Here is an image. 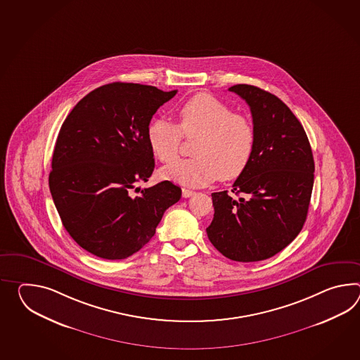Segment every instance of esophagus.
<instances>
[{
	"label": "esophagus",
	"mask_w": 360,
	"mask_h": 360,
	"mask_svg": "<svg viewBox=\"0 0 360 360\" xmlns=\"http://www.w3.org/2000/svg\"><path fill=\"white\" fill-rule=\"evenodd\" d=\"M192 195H195V191H192V190H187V188H184V190H182V196H184V199L191 198Z\"/></svg>",
	"instance_id": "esophagus-1"
}]
</instances>
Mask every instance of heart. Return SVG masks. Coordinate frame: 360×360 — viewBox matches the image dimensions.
<instances>
[{
	"label": "heart",
	"mask_w": 360,
	"mask_h": 360,
	"mask_svg": "<svg viewBox=\"0 0 360 360\" xmlns=\"http://www.w3.org/2000/svg\"><path fill=\"white\" fill-rule=\"evenodd\" d=\"M178 125L158 119L147 129V141L161 162L179 155L184 138L198 139L193 159L176 161L161 169L164 179L188 187H200L217 179L231 181L244 173L256 146V130L247 116L232 112L227 104L209 94H196L176 111Z\"/></svg>",
	"instance_id": "obj_1"
}]
</instances>
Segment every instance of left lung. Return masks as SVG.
Masks as SVG:
<instances>
[{"instance_id":"obj_1","label":"left lung","mask_w":360,"mask_h":360,"mask_svg":"<svg viewBox=\"0 0 360 360\" xmlns=\"http://www.w3.org/2000/svg\"><path fill=\"white\" fill-rule=\"evenodd\" d=\"M248 103L256 146L252 160L227 191L213 192L209 240L224 257L257 262L275 256L304 227L314 186L311 146L287 104L269 91L239 84L229 89Z\"/></svg>"}]
</instances>
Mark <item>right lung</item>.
<instances>
[{
	"label": "right lung",
	"mask_w": 360,
	"mask_h": 360,
	"mask_svg": "<svg viewBox=\"0 0 360 360\" xmlns=\"http://www.w3.org/2000/svg\"><path fill=\"white\" fill-rule=\"evenodd\" d=\"M176 94L141 84H107L84 96L64 120L49 187L64 229L89 253L104 259L134 255L181 199V187L169 181L136 187L155 168L147 141L152 116Z\"/></svg>",
	"instance_id": "add662e5"
}]
</instances>
